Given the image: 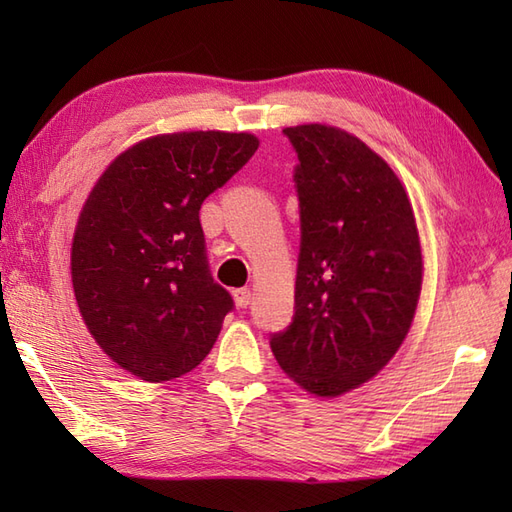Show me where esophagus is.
<instances>
[{
  "label": "esophagus",
  "mask_w": 512,
  "mask_h": 512,
  "mask_svg": "<svg viewBox=\"0 0 512 512\" xmlns=\"http://www.w3.org/2000/svg\"><path fill=\"white\" fill-rule=\"evenodd\" d=\"M233 297H235V303L239 308H246L250 303V297H253V295H250V288H237L233 292Z\"/></svg>",
  "instance_id": "1"
}]
</instances>
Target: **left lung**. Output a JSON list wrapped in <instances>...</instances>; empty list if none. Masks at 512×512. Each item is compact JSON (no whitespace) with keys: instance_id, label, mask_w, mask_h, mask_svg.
Returning <instances> with one entry per match:
<instances>
[{"instance_id":"left-lung-1","label":"left lung","mask_w":512,"mask_h":512,"mask_svg":"<svg viewBox=\"0 0 512 512\" xmlns=\"http://www.w3.org/2000/svg\"><path fill=\"white\" fill-rule=\"evenodd\" d=\"M297 154L295 314L270 334L279 367L317 396L376 376L405 341L422 284L418 228L387 162L336 127L284 129Z\"/></svg>"}]
</instances>
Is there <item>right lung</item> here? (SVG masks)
I'll list each match as a JSON object with an SVG mask.
<instances>
[{"label":"right lung","instance_id":"add662e5","mask_svg":"<svg viewBox=\"0 0 512 512\" xmlns=\"http://www.w3.org/2000/svg\"><path fill=\"white\" fill-rule=\"evenodd\" d=\"M257 147L226 132L147 138L94 184L72 242L74 297L96 343L134 376L191 372L235 308L211 275L200 206Z\"/></svg>","mask_w":512,"mask_h":512}]
</instances>
